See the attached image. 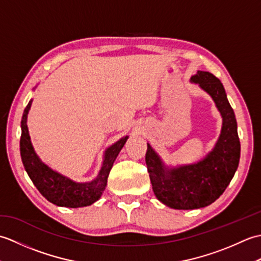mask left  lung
Segmentation results:
<instances>
[{"instance_id": "left-lung-1", "label": "left lung", "mask_w": 261, "mask_h": 261, "mask_svg": "<svg viewBox=\"0 0 261 261\" xmlns=\"http://www.w3.org/2000/svg\"><path fill=\"white\" fill-rule=\"evenodd\" d=\"M191 81L212 96L223 118V126L218 143L206 157L179 168L167 170L148 145L146 164L154 195L165 205L177 210L199 208L215 202L233 178L240 159L236 115L222 83L213 74L202 70L192 76Z\"/></svg>"}]
</instances>
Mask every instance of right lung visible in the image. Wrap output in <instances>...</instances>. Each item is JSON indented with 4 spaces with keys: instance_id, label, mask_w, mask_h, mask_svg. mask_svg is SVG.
<instances>
[{
    "instance_id": "1",
    "label": "right lung",
    "mask_w": 261,
    "mask_h": 261,
    "mask_svg": "<svg viewBox=\"0 0 261 261\" xmlns=\"http://www.w3.org/2000/svg\"><path fill=\"white\" fill-rule=\"evenodd\" d=\"M31 103L32 101L28 103L23 115H22L20 152L27 173L37 190L49 202L56 204L58 206L82 207L96 202L105 190L110 170L122 147L124 146L127 137L122 138L121 140L115 142L113 146L108 149L105 152L102 169L99 170L96 179L90 182H75L42 164L33 150L27 126V116Z\"/></svg>"
}]
</instances>
